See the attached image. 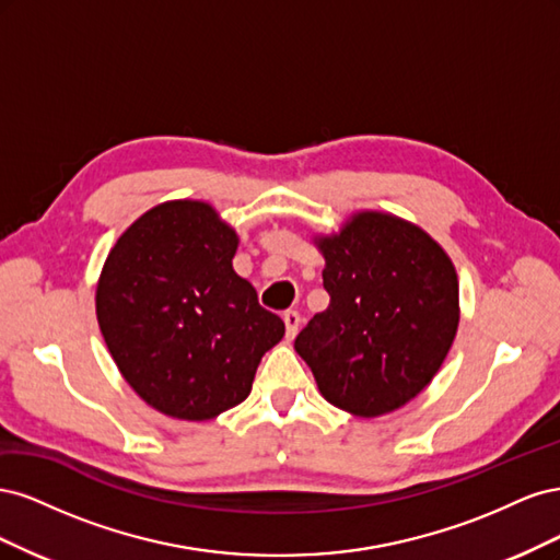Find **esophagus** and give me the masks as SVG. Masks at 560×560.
<instances>
[{"label":"esophagus","instance_id":"1","mask_svg":"<svg viewBox=\"0 0 560 560\" xmlns=\"http://www.w3.org/2000/svg\"><path fill=\"white\" fill-rule=\"evenodd\" d=\"M282 319H284V327H287V338H294L299 334V327H301V315L296 311H284Z\"/></svg>","mask_w":560,"mask_h":560}]
</instances>
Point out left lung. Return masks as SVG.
Wrapping results in <instances>:
<instances>
[{
    "mask_svg": "<svg viewBox=\"0 0 560 560\" xmlns=\"http://www.w3.org/2000/svg\"><path fill=\"white\" fill-rule=\"evenodd\" d=\"M327 311L296 336L319 393L376 418L422 393L457 331V276L425 231L393 214L360 212L319 238Z\"/></svg>",
    "mask_w": 560,
    "mask_h": 560,
    "instance_id": "1",
    "label": "left lung"
}]
</instances>
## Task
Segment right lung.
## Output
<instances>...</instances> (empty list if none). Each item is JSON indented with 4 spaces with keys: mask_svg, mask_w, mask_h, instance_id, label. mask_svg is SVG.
Masks as SVG:
<instances>
[{
    "mask_svg": "<svg viewBox=\"0 0 560 560\" xmlns=\"http://www.w3.org/2000/svg\"><path fill=\"white\" fill-rule=\"evenodd\" d=\"M238 235L208 202L144 212L97 282L100 331L128 385L161 413L208 420L238 406L284 322L233 270Z\"/></svg>",
    "mask_w": 560,
    "mask_h": 560,
    "instance_id": "add662e5",
    "label": "right lung"
}]
</instances>
